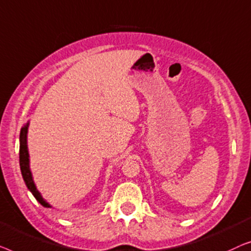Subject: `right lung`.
Listing matches in <instances>:
<instances>
[{
  "label": "right lung",
  "instance_id": "right-lung-1",
  "mask_svg": "<svg viewBox=\"0 0 251 251\" xmlns=\"http://www.w3.org/2000/svg\"><path fill=\"white\" fill-rule=\"evenodd\" d=\"M28 127H29V122H27L20 129V149H19V164H20V171L21 175H23L24 182L28 190L33 193L38 202H40L42 206L45 208H52L50 203L48 202L47 200H44V198L42 197L41 192L38 191L36 188V184H35L33 174H31L30 166H29V152H28V144H27V134H28Z\"/></svg>",
  "mask_w": 251,
  "mask_h": 251
}]
</instances>
